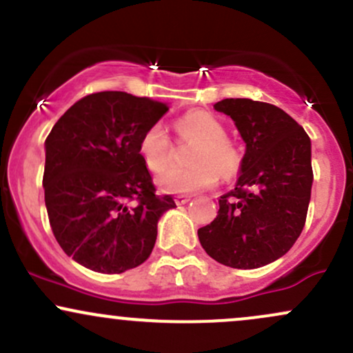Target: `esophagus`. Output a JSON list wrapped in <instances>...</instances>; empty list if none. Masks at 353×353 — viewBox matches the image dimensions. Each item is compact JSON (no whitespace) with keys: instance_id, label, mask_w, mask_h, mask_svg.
<instances>
[{"instance_id":"34e87169","label":"esophagus","mask_w":353,"mask_h":353,"mask_svg":"<svg viewBox=\"0 0 353 353\" xmlns=\"http://www.w3.org/2000/svg\"><path fill=\"white\" fill-rule=\"evenodd\" d=\"M190 201V196H176L174 197V202H176L177 205H184V204H188V202Z\"/></svg>"}]
</instances>
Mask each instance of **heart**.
I'll return each instance as SVG.
<instances>
[{"mask_svg": "<svg viewBox=\"0 0 353 353\" xmlns=\"http://www.w3.org/2000/svg\"><path fill=\"white\" fill-rule=\"evenodd\" d=\"M176 129L182 139L197 141L190 151L189 168H163L171 164L172 149L164 125H149L139 141V154L145 168L152 172H163L156 177V184L168 194H190L212 188L217 174L222 179H230L241 169V154L225 139V128L216 116L208 111H189L179 117Z\"/></svg>", "mask_w": 353, "mask_h": 353, "instance_id": "heart-1", "label": "heart"}]
</instances>
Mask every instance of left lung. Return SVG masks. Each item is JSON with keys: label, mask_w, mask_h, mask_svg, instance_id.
I'll return each instance as SVG.
<instances>
[{"label": "left lung", "mask_w": 353, "mask_h": 353, "mask_svg": "<svg viewBox=\"0 0 353 353\" xmlns=\"http://www.w3.org/2000/svg\"><path fill=\"white\" fill-rule=\"evenodd\" d=\"M214 109L236 124L245 143L236 188L219 197L217 217L197 230L214 261L257 269L281 259L301 236L310 202V137L274 104L222 99Z\"/></svg>", "instance_id": "1"}]
</instances>
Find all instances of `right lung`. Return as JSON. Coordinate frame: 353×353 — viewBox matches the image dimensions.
<instances>
[{"label":"right lung","instance_id":"obj_1","mask_svg":"<svg viewBox=\"0 0 353 353\" xmlns=\"http://www.w3.org/2000/svg\"><path fill=\"white\" fill-rule=\"evenodd\" d=\"M168 104L123 91L79 99L44 143L43 188L56 241L70 257L101 274H121L151 255L157 222L176 208L156 196L139 154L149 125Z\"/></svg>","mask_w":353,"mask_h":353}]
</instances>
